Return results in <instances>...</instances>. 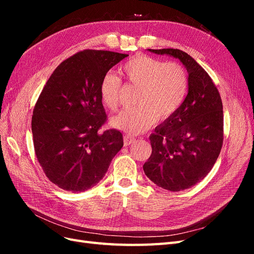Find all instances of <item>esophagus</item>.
<instances>
[{"instance_id":"obj_1","label":"esophagus","mask_w":254,"mask_h":254,"mask_svg":"<svg viewBox=\"0 0 254 254\" xmlns=\"http://www.w3.org/2000/svg\"><path fill=\"white\" fill-rule=\"evenodd\" d=\"M134 141H135L134 137L128 136V135H125V136H124V145H125V146H129L130 144H132Z\"/></svg>"}]
</instances>
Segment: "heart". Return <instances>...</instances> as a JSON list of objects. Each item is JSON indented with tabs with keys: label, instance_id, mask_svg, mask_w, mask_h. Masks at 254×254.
<instances>
[{
	"label": "heart",
	"instance_id": "b5f03b06",
	"mask_svg": "<svg viewBox=\"0 0 254 254\" xmlns=\"http://www.w3.org/2000/svg\"><path fill=\"white\" fill-rule=\"evenodd\" d=\"M121 72L130 83L140 88L136 108L123 110L110 121L111 126L121 131L133 135L146 131L157 119L172 118L187 97L189 74L178 63L135 55L121 66ZM121 84V79L112 73L103 77L99 97L107 109L118 108Z\"/></svg>",
	"mask_w": 254,
	"mask_h": 254
}]
</instances>
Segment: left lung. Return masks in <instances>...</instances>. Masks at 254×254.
Wrapping results in <instances>:
<instances>
[{"label": "left lung", "instance_id": "left-lung-1", "mask_svg": "<svg viewBox=\"0 0 254 254\" xmlns=\"http://www.w3.org/2000/svg\"><path fill=\"white\" fill-rule=\"evenodd\" d=\"M179 59L189 73V90L180 109L149 136L151 156L145 175L167 190L194 187L210 173L224 140V112L217 88L196 60L175 49L147 50Z\"/></svg>", "mask_w": 254, "mask_h": 254}]
</instances>
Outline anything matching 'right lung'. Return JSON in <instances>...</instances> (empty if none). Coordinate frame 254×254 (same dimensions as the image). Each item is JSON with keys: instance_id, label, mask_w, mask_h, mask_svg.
Here are the masks:
<instances>
[{"instance_id": "1", "label": "right lung", "mask_w": 254, "mask_h": 254, "mask_svg": "<svg viewBox=\"0 0 254 254\" xmlns=\"http://www.w3.org/2000/svg\"><path fill=\"white\" fill-rule=\"evenodd\" d=\"M127 54L84 50L61 63L45 83L32 119L34 147L50 181L80 193L95 187L124 145L106 121L99 86Z\"/></svg>"}]
</instances>
